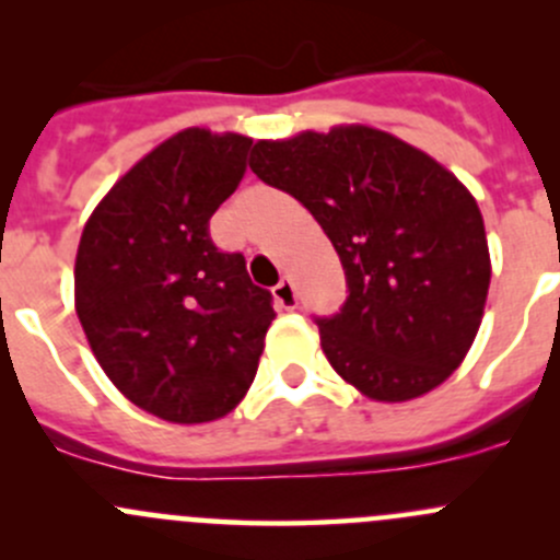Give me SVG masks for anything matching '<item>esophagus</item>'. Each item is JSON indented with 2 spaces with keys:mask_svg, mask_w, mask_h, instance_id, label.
I'll list each match as a JSON object with an SVG mask.
<instances>
[{
  "mask_svg": "<svg viewBox=\"0 0 560 560\" xmlns=\"http://www.w3.org/2000/svg\"><path fill=\"white\" fill-rule=\"evenodd\" d=\"M273 301L279 308H287V312H292V308L298 306V295H295V287H292L290 279H281L279 284L273 287Z\"/></svg>",
  "mask_w": 560,
  "mask_h": 560,
  "instance_id": "obj_1",
  "label": "esophagus"
}]
</instances>
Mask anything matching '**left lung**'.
Listing matches in <instances>:
<instances>
[{"label":"left lung","mask_w":560,"mask_h":560,"mask_svg":"<svg viewBox=\"0 0 560 560\" xmlns=\"http://www.w3.org/2000/svg\"><path fill=\"white\" fill-rule=\"evenodd\" d=\"M248 167L301 200L341 257L349 298L319 319L336 374L382 404L447 382L490 287L482 213L455 173L369 124L257 140Z\"/></svg>","instance_id":"left-lung-1"}]
</instances>
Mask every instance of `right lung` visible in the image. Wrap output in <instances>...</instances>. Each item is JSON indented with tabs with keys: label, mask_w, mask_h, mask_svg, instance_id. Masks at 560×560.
Returning <instances> with one entry per match:
<instances>
[{
	"label": "right lung",
	"mask_w": 560,
	"mask_h": 560,
	"mask_svg": "<svg viewBox=\"0 0 560 560\" xmlns=\"http://www.w3.org/2000/svg\"><path fill=\"white\" fill-rule=\"evenodd\" d=\"M252 138L189 127L135 162L86 219L75 312L107 380L178 425L213 422L257 376L270 292L208 222L246 173Z\"/></svg>",
	"instance_id": "obj_1"
}]
</instances>
